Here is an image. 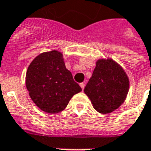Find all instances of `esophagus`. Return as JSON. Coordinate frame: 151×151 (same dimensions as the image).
Returning <instances> with one entry per match:
<instances>
[{
	"mask_svg": "<svg viewBox=\"0 0 151 151\" xmlns=\"http://www.w3.org/2000/svg\"><path fill=\"white\" fill-rule=\"evenodd\" d=\"M80 86H81V89L84 90V88H85V83H81Z\"/></svg>",
	"mask_w": 151,
	"mask_h": 151,
	"instance_id": "1",
	"label": "esophagus"
}]
</instances>
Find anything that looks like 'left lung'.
<instances>
[{
    "label": "left lung",
    "instance_id": "left-lung-1",
    "mask_svg": "<svg viewBox=\"0 0 151 151\" xmlns=\"http://www.w3.org/2000/svg\"><path fill=\"white\" fill-rule=\"evenodd\" d=\"M129 79L121 65L110 58L99 59L84 92L103 114L114 111L126 99Z\"/></svg>",
    "mask_w": 151,
    "mask_h": 151
}]
</instances>
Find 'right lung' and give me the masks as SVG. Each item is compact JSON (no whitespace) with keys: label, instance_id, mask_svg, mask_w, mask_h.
Returning a JSON list of instances; mask_svg holds the SVG:
<instances>
[{"label":"right lung","instance_id":"right-lung-1","mask_svg":"<svg viewBox=\"0 0 151 151\" xmlns=\"http://www.w3.org/2000/svg\"><path fill=\"white\" fill-rule=\"evenodd\" d=\"M26 87L36 106L48 114L66 109L71 98L81 88L66 68L63 53L57 50L42 52L28 66Z\"/></svg>","mask_w":151,"mask_h":151}]
</instances>
